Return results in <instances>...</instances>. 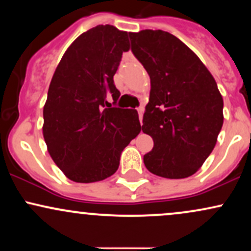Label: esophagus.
I'll use <instances>...</instances> for the list:
<instances>
[{"label": "esophagus", "mask_w": 251, "mask_h": 251, "mask_svg": "<svg viewBox=\"0 0 251 251\" xmlns=\"http://www.w3.org/2000/svg\"><path fill=\"white\" fill-rule=\"evenodd\" d=\"M138 111V114H139V120H140V123L143 122V113H144V107H139L137 109Z\"/></svg>", "instance_id": "obj_1"}]
</instances>
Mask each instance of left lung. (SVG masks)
<instances>
[{"label": "left lung", "mask_w": 251, "mask_h": 251, "mask_svg": "<svg viewBox=\"0 0 251 251\" xmlns=\"http://www.w3.org/2000/svg\"><path fill=\"white\" fill-rule=\"evenodd\" d=\"M129 39L151 80L142 129L154 145L144 164L159 177H190L212 152L223 125L217 83L200 57L168 31L145 29Z\"/></svg>", "instance_id": "left-lung-1"}]
</instances>
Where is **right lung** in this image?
<instances>
[{"label": "right lung", "instance_id": "obj_1", "mask_svg": "<svg viewBox=\"0 0 251 251\" xmlns=\"http://www.w3.org/2000/svg\"><path fill=\"white\" fill-rule=\"evenodd\" d=\"M127 31L97 25L74 40L57 65L43 106V138L68 179L94 183L119 168L122 151L140 132L135 109L112 107L120 92L113 76Z\"/></svg>", "mask_w": 251, "mask_h": 251}]
</instances>
